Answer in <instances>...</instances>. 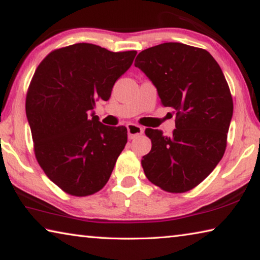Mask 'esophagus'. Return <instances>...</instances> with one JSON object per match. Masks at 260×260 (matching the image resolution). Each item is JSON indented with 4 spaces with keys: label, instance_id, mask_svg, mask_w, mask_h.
<instances>
[{
    "label": "esophagus",
    "instance_id": "esophagus-1",
    "mask_svg": "<svg viewBox=\"0 0 260 260\" xmlns=\"http://www.w3.org/2000/svg\"><path fill=\"white\" fill-rule=\"evenodd\" d=\"M127 132H128V138L132 139H135L138 138V136L142 135L143 134V128L139 125H135V124H127Z\"/></svg>",
    "mask_w": 260,
    "mask_h": 260
}]
</instances>
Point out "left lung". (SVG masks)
<instances>
[{
  "mask_svg": "<svg viewBox=\"0 0 260 260\" xmlns=\"http://www.w3.org/2000/svg\"><path fill=\"white\" fill-rule=\"evenodd\" d=\"M134 65L156 86L160 104L173 109L171 136L147 128L151 150L142 157L149 181L169 192H186L221 159L233 116L226 78L209 51L166 42L141 51Z\"/></svg>",
  "mask_w": 260,
  "mask_h": 260,
  "instance_id": "left-lung-1",
  "label": "left lung"
}]
</instances>
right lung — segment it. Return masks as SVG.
Here are the masks:
<instances>
[{"mask_svg": "<svg viewBox=\"0 0 260 260\" xmlns=\"http://www.w3.org/2000/svg\"><path fill=\"white\" fill-rule=\"evenodd\" d=\"M135 56V50L76 43L52 50L35 70L26 95L35 158L69 195L100 191L124 150L126 127L101 124L90 111L99 100L110 99Z\"/></svg>", "mask_w": 260, "mask_h": 260, "instance_id": "obj_1", "label": "right lung"}]
</instances>
